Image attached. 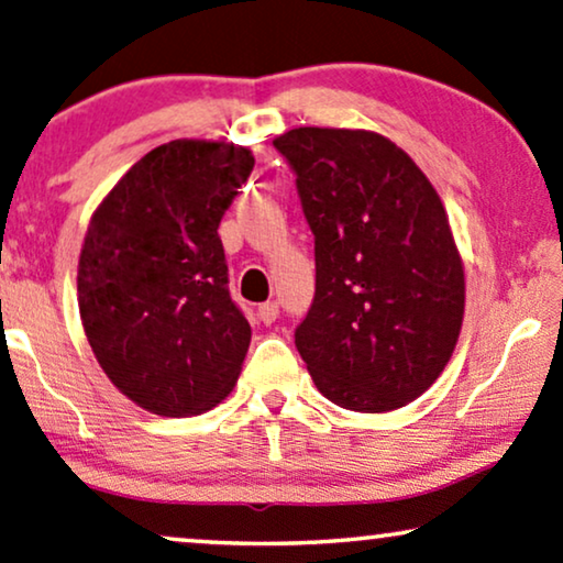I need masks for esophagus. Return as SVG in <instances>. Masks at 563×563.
Returning a JSON list of instances; mask_svg holds the SVG:
<instances>
[{
    "mask_svg": "<svg viewBox=\"0 0 563 563\" xmlns=\"http://www.w3.org/2000/svg\"><path fill=\"white\" fill-rule=\"evenodd\" d=\"M278 313H280V308H278V303H275V300H267V303H263V306L257 308L260 321L267 323V327H271V323H275V319H278Z\"/></svg>",
    "mask_w": 563,
    "mask_h": 563,
    "instance_id": "34e87169",
    "label": "esophagus"
}]
</instances>
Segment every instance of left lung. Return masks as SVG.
I'll list each match as a JSON object with an SVG mask.
<instances>
[{"label":"left lung","mask_w":563,"mask_h":563,"mask_svg":"<svg viewBox=\"0 0 563 563\" xmlns=\"http://www.w3.org/2000/svg\"><path fill=\"white\" fill-rule=\"evenodd\" d=\"M316 240L296 346L323 398L387 413L421 398L464 321V265L423 170L383 134L298 126L273 140Z\"/></svg>","instance_id":"left-lung-1"}]
</instances>
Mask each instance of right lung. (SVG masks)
I'll list each match as a JSON object with an SVG mask.
<instances>
[{"label": "right lung", "instance_id": "add662e5", "mask_svg": "<svg viewBox=\"0 0 563 563\" xmlns=\"http://www.w3.org/2000/svg\"><path fill=\"white\" fill-rule=\"evenodd\" d=\"M250 147L173 140L124 173L86 229L78 311L112 385L184 418L232 393L252 329L227 288L219 221L250 178Z\"/></svg>", "mask_w": 563, "mask_h": 563}]
</instances>
